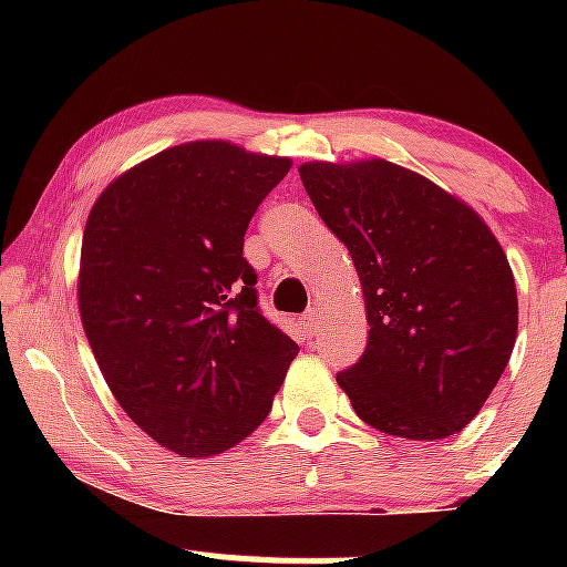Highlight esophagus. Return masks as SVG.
<instances>
[{"instance_id":"34e87169","label":"esophagus","mask_w":567,"mask_h":567,"mask_svg":"<svg viewBox=\"0 0 567 567\" xmlns=\"http://www.w3.org/2000/svg\"><path fill=\"white\" fill-rule=\"evenodd\" d=\"M317 306H311L309 311H303L301 315V324H303V333L306 336H315L317 333V322H320V315H317Z\"/></svg>"}]
</instances>
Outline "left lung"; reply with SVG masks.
<instances>
[{"label":"left lung","mask_w":567,"mask_h":567,"mask_svg":"<svg viewBox=\"0 0 567 567\" xmlns=\"http://www.w3.org/2000/svg\"><path fill=\"white\" fill-rule=\"evenodd\" d=\"M298 173L365 292L368 347L336 375L354 413L394 437L461 432L517 338V290L498 239L472 207L392 162H309Z\"/></svg>","instance_id":"8db88e82"}]
</instances>
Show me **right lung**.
Returning a JSON list of instances; mask_svg holds the SVG:
<instances>
[{
	"instance_id": "1",
	"label": "right lung",
	"mask_w": 567,
	"mask_h": 567,
	"mask_svg": "<svg viewBox=\"0 0 567 567\" xmlns=\"http://www.w3.org/2000/svg\"><path fill=\"white\" fill-rule=\"evenodd\" d=\"M290 159L224 141L167 148L114 181L82 239L84 336L116 402L184 458L269 415L298 343L264 317L245 231Z\"/></svg>"
}]
</instances>
